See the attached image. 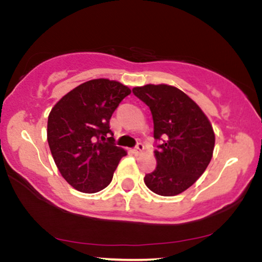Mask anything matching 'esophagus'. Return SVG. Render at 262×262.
Listing matches in <instances>:
<instances>
[{
  "instance_id": "34e87169",
  "label": "esophagus",
  "mask_w": 262,
  "mask_h": 262,
  "mask_svg": "<svg viewBox=\"0 0 262 262\" xmlns=\"http://www.w3.org/2000/svg\"><path fill=\"white\" fill-rule=\"evenodd\" d=\"M143 150H144V145H143V144L138 143L137 146H135L134 150H133V152H134L135 155H138V154H140V152L143 151Z\"/></svg>"
}]
</instances>
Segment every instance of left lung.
<instances>
[{"instance_id": "8db88e82", "label": "left lung", "mask_w": 262, "mask_h": 262, "mask_svg": "<svg viewBox=\"0 0 262 262\" xmlns=\"http://www.w3.org/2000/svg\"><path fill=\"white\" fill-rule=\"evenodd\" d=\"M133 93L150 108L154 121L156 167L144 182L160 196L182 193L210 162L215 137L212 124L193 100L177 87L145 85Z\"/></svg>"}]
</instances>
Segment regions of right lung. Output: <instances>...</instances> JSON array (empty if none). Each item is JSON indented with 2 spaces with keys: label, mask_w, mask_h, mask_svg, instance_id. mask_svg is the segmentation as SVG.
Listing matches in <instances>:
<instances>
[{
  "label": "right lung",
  "mask_w": 262,
  "mask_h": 262,
  "mask_svg": "<svg viewBox=\"0 0 262 262\" xmlns=\"http://www.w3.org/2000/svg\"><path fill=\"white\" fill-rule=\"evenodd\" d=\"M128 95L130 89L118 81L90 80L66 93L50 111V151L61 176L77 191L96 193L106 188L127 155L114 144L110 119Z\"/></svg>",
  "instance_id": "1"
}]
</instances>
